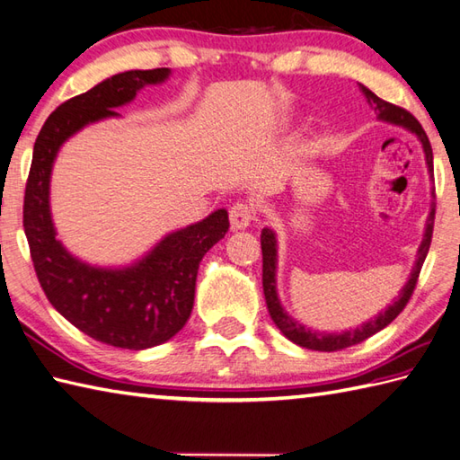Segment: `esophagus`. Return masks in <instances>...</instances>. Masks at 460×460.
I'll return each instance as SVG.
<instances>
[{"label": "esophagus", "mask_w": 460, "mask_h": 460, "mask_svg": "<svg viewBox=\"0 0 460 460\" xmlns=\"http://www.w3.org/2000/svg\"><path fill=\"white\" fill-rule=\"evenodd\" d=\"M256 207H253L252 202H246V200H240L234 204V207L230 208V224L234 230H243L248 228L252 220L256 218Z\"/></svg>", "instance_id": "obj_1"}]
</instances>
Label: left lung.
Wrapping results in <instances>:
<instances>
[{
    "mask_svg": "<svg viewBox=\"0 0 460 460\" xmlns=\"http://www.w3.org/2000/svg\"><path fill=\"white\" fill-rule=\"evenodd\" d=\"M360 90L364 92V96L368 98L370 106L376 110V114L380 119L384 121H390V124H397V126H403L413 134L420 137V141L423 144V151H425V159H427V167H429V172L433 177V149L429 144V137H427L425 129L421 128L420 121L413 118V114H410L405 108H400L395 104H390V102H385L382 98H377L372 90H368L366 86L360 84ZM433 197H435V189H433ZM433 224H435V202L431 204V212H429V218H427V228H425V238L420 246V252H417V261H415V268L411 271V278L410 281L405 283V288L402 289L400 297L397 301H394V305H390L384 313H380L376 316L374 321L364 323L362 326L354 331H344V332H319V331H313L307 329V326L299 324L297 321H293L291 316L283 311L281 303L278 299V289H275V265H278V240H275V234L270 228H263L261 230V256H263V295H265V303H268V311L271 314V321L275 323V326L288 336V339L295 344L303 346V349H309V350H321V352H336V350H344L349 349V346L354 344H360L366 339H370L372 334L380 332L382 329H385L387 324H390L397 314H400L405 305L410 303L411 295L415 291V285L417 279H420V273L423 268V261L427 258V252H429L431 246V238H433Z\"/></svg>",
    "mask_w": 460,
    "mask_h": 460,
    "instance_id": "obj_1",
    "label": "left lung"
}]
</instances>
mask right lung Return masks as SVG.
<instances>
[{
  "label": "right lung",
  "mask_w": 460,
  "mask_h": 460,
  "mask_svg": "<svg viewBox=\"0 0 460 460\" xmlns=\"http://www.w3.org/2000/svg\"><path fill=\"white\" fill-rule=\"evenodd\" d=\"M169 73V68L128 70L60 104L39 131L25 185L23 228L47 299L78 331L116 349H151L185 326L195 303L199 263L228 232V212L220 208L169 234L129 268H92L57 240L49 207L50 171L70 136L118 116L114 108L134 100L144 86L163 83Z\"/></svg>",
  "instance_id": "obj_1"
}]
</instances>
